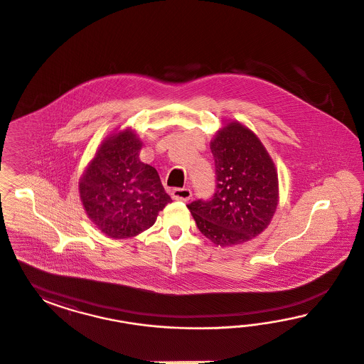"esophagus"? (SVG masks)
I'll list each match as a JSON object with an SVG mask.
<instances>
[{
	"mask_svg": "<svg viewBox=\"0 0 364 364\" xmlns=\"http://www.w3.org/2000/svg\"><path fill=\"white\" fill-rule=\"evenodd\" d=\"M171 196L173 200L188 201L189 198H192V191L189 188H175V189H172Z\"/></svg>",
	"mask_w": 364,
	"mask_h": 364,
	"instance_id": "esophagus-1",
	"label": "esophagus"
}]
</instances>
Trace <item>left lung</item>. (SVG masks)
Listing matches in <instances>:
<instances>
[{"label":"left lung","mask_w":364,"mask_h":364,"mask_svg":"<svg viewBox=\"0 0 364 364\" xmlns=\"http://www.w3.org/2000/svg\"><path fill=\"white\" fill-rule=\"evenodd\" d=\"M216 192L188 205L198 231L220 247L250 242L269 225L279 204L275 164L260 139L235 120L210 140Z\"/></svg>","instance_id":"8db88e82"}]
</instances>
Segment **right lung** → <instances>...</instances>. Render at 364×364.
<instances>
[{
  "label": "right lung",
  "mask_w": 364,
  "mask_h": 364,
  "mask_svg": "<svg viewBox=\"0 0 364 364\" xmlns=\"http://www.w3.org/2000/svg\"><path fill=\"white\" fill-rule=\"evenodd\" d=\"M143 141L125 128L101 143L78 181L90 221L112 239H128L151 228L172 200L154 166L140 160Z\"/></svg>",
  "instance_id": "obj_1"
}]
</instances>
